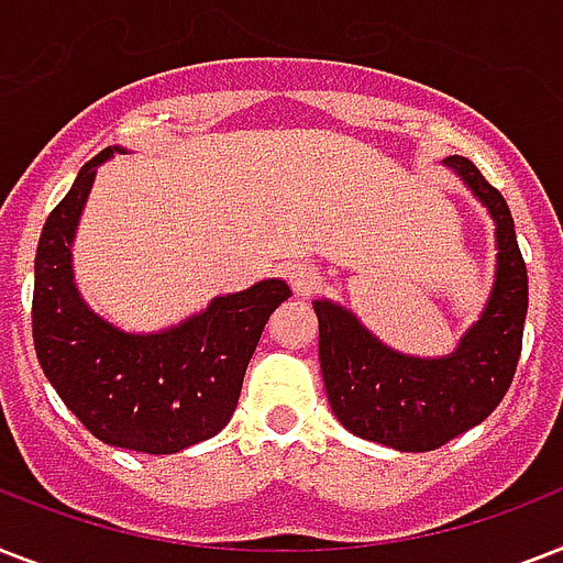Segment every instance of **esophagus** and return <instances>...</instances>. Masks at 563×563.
I'll list each match as a JSON object with an SVG mask.
<instances>
[{"label": "esophagus", "instance_id": "1", "mask_svg": "<svg viewBox=\"0 0 563 563\" xmlns=\"http://www.w3.org/2000/svg\"><path fill=\"white\" fill-rule=\"evenodd\" d=\"M289 283L297 297H306L318 289V274H314L312 266H306V263H295L289 268Z\"/></svg>", "mask_w": 563, "mask_h": 563}]
</instances>
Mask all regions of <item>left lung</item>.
I'll list each match as a JSON object with an SVG mask.
<instances>
[{
	"label": "left lung",
	"instance_id": "8db88e82",
	"mask_svg": "<svg viewBox=\"0 0 563 563\" xmlns=\"http://www.w3.org/2000/svg\"><path fill=\"white\" fill-rule=\"evenodd\" d=\"M495 222V283L477 321L454 353H399L376 338L358 314L321 297L318 355L329 408L361 440L396 451H433L479 424L500 405L515 376L529 306L527 266L500 190L463 155L442 162Z\"/></svg>",
	"mask_w": 563,
	"mask_h": 563
}]
</instances>
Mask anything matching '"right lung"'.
Wrapping results in <instances>:
<instances>
[{
  "mask_svg": "<svg viewBox=\"0 0 563 563\" xmlns=\"http://www.w3.org/2000/svg\"><path fill=\"white\" fill-rule=\"evenodd\" d=\"M118 153L126 147L95 155L45 219L34 260L36 358L100 442L176 454L231 422L266 321L291 291L277 277L260 280L158 332H126L95 312L77 289L71 245L98 167Z\"/></svg>",
  "mask_w": 563,
  "mask_h": 563,
  "instance_id": "1",
  "label": "right lung"
}]
</instances>
